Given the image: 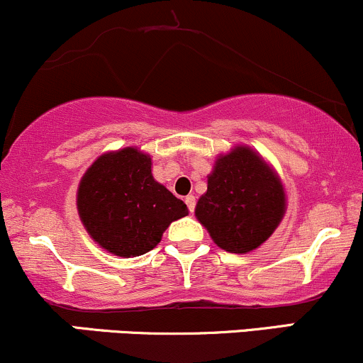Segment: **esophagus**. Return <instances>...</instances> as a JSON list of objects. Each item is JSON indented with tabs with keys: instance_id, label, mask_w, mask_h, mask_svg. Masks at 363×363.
I'll return each mask as SVG.
<instances>
[{
	"instance_id": "1",
	"label": "esophagus",
	"mask_w": 363,
	"mask_h": 363,
	"mask_svg": "<svg viewBox=\"0 0 363 363\" xmlns=\"http://www.w3.org/2000/svg\"><path fill=\"white\" fill-rule=\"evenodd\" d=\"M185 202H186V206H189V211L194 212L195 211V197H194V195H189V197L185 199Z\"/></svg>"
}]
</instances>
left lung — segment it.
<instances>
[{
	"mask_svg": "<svg viewBox=\"0 0 363 363\" xmlns=\"http://www.w3.org/2000/svg\"><path fill=\"white\" fill-rule=\"evenodd\" d=\"M285 206L275 169L251 147L236 146L216 160L195 217L219 248L248 253L279 228Z\"/></svg>",
	"mask_w": 363,
	"mask_h": 363,
	"instance_id": "left-lung-1",
	"label": "left lung"
}]
</instances>
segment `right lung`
<instances>
[{"label":"right lung","instance_id":"1","mask_svg":"<svg viewBox=\"0 0 363 363\" xmlns=\"http://www.w3.org/2000/svg\"><path fill=\"white\" fill-rule=\"evenodd\" d=\"M151 156L138 147L105 152L78 186V214L93 241L115 257L151 251L173 220L189 216L185 202L157 183Z\"/></svg>","mask_w":363,"mask_h":363}]
</instances>
